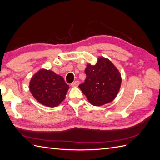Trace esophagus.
Instances as JSON below:
<instances>
[{
  "instance_id": "esophagus-1",
  "label": "esophagus",
  "mask_w": 160,
  "mask_h": 160,
  "mask_svg": "<svg viewBox=\"0 0 160 160\" xmlns=\"http://www.w3.org/2000/svg\"><path fill=\"white\" fill-rule=\"evenodd\" d=\"M79 81H74V82H72L71 83V86H72V87H77L78 85H79Z\"/></svg>"
}]
</instances>
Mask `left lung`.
<instances>
[{"mask_svg": "<svg viewBox=\"0 0 160 160\" xmlns=\"http://www.w3.org/2000/svg\"><path fill=\"white\" fill-rule=\"evenodd\" d=\"M85 73V82L79 87L91 104L101 106L115 98L122 84V77L111 61L99 57L95 65H87Z\"/></svg>", "mask_w": 160, "mask_h": 160, "instance_id": "left-lung-1", "label": "left lung"}]
</instances>
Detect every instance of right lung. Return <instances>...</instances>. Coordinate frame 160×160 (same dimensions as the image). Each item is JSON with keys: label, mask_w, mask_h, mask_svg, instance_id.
I'll return each instance as SVG.
<instances>
[{"label": "right lung", "mask_w": 160, "mask_h": 160, "mask_svg": "<svg viewBox=\"0 0 160 160\" xmlns=\"http://www.w3.org/2000/svg\"><path fill=\"white\" fill-rule=\"evenodd\" d=\"M29 88L38 102L49 107H55L64 100L69 85L62 76L42 68L31 78Z\"/></svg>", "instance_id": "1"}]
</instances>
